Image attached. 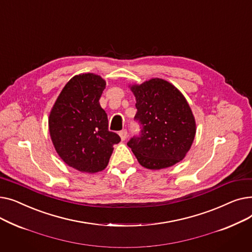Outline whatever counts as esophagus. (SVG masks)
<instances>
[{"instance_id":"34e87169","label":"esophagus","mask_w":252,"mask_h":252,"mask_svg":"<svg viewBox=\"0 0 252 252\" xmlns=\"http://www.w3.org/2000/svg\"><path fill=\"white\" fill-rule=\"evenodd\" d=\"M119 136H121V138H122L123 141H125V140L127 138V130H126V129L121 130V131H119Z\"/></svg>"}]
</instances>
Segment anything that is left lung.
Here are the masks:
<instances>
[{
	"instance_id": "1",
	"label": "left lung",
	"mask_w": 252,
	"mask_h": 252,
	"mask_svg": "<svg viewBox=\"0 0 252 252\" xmlns=\"http://www.w3.org/2000/svg\"><path fill=\"white\" fill-rule=\"evenodd\" d=\"M137 103L134 121L140 133L127 146L139 163L149 169H160L181 161L193 143L196 125L186 99L173 85L152 78L131 87Z\"/></svg>"
}]
</instances>
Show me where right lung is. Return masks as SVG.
Masks as SVG:
<instances>
[{
    "instance_id": "right-lung-1",
    "label": "right lung",
    "mask_w": 252,
    "mask_h": 252,
    "mask_svg": "<svg viewBox=\"0 0 252 252\" xmlns=\"http://www.w3.org/2000/svg\"><path fill=\"white\" fill-rule=\"evenodd\" d=\"M104 79L96 74L75 75L65 85L49 117L54 147L69 166L97 173L107 166L113 145L121 137L108 129V117L99 99Z\"/></svg>"
}]
</instances>
